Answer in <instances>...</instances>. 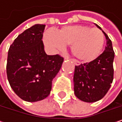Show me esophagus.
Masks as SVG:
<instances>
[{
	"mask_svg": "<svg viewBox=\"0 0 122 122\" xmlns=\"http://www.w3.org/2000/svg\"><path fill=\"white\" fill-rule=\"evenodd\" d=\"M71 61H73V62L74 63V64H75V65H76V66H79V65H80V63H79L78 61L75 60V59H71Z\"/></svg>",
	"mask_w": 122,
	"mask_h": 122,
	"instance_id": "1",
	"label": "esophagus"
}]
</instances>
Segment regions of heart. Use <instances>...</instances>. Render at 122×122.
Wrapping results in <instances>:
<instances>
[{
    "label": "heart",
    "mask_w": 122,
    "mask_h": 122,
    "mask_svg": "<svg viewBox=\"0 0 122 122\" xmlns=\"http://www.w3.org/2000/svg\"><path fill=\"white\" fill-rule=\"evenodd\" d=\"M45 44L52 51H60L71 44V51L81 61L88 62L101 53L104 43L103 32L97 28L85 25L63 27L56 32L48 31L44 35Z\"/></svg>",
    "instance_id": "heart-1"
}]
</instances>
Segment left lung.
I'll list each match as a JSON object with an SVG mask.
<instances>
[{
    "label": "left lung",
    "mask_w": 122,
    "mask_h": 122,
    "mask_svg": "<svg viewBox=\"0 0 122 122\" xmlns=\"http://www.w3.org/2000/svg\"><path fill=\"white\" fill-rule=\"evenodd\" d=\"M96 26L106 37L105 51L95 60L76 66L73 76L74 93L79 100L86 102L103 98L111 87L114 76V52L112 41L100 26Z\"/></svg>",
    "instance_id": "left-lung-1"
}]
</instances>
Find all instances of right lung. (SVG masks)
<instances>
[{
  "mask_svg": "<svg viewBox=\"0 0 122 122\" xmlns=\"http://www.w3.org/2000/svg\"><path fill=\"white\" fill-rule=\"evenodd\" d=\"M45 25H35L19 35L10 46L6 72L15 94L27 102L49 96L52 81L61 69L63 58L47 55L42 41Z\"/></svg>",
  "mask_w": 122,
  "mask_h": 122,
  "instance_id": "obj_1",
  "label": "right lung"
}]
</instances>
